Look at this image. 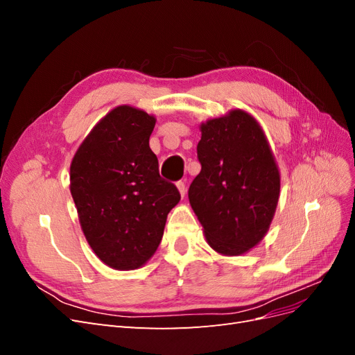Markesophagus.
<instances>
[{
	"mask_svg": "<svg viewBox=\"0 0 355 355\" xmlns=\"http://www.w3.org/2000/svg\"><path fill=\"white\" fill-rule=\"evenodd\" d=\"M176 187H178V189H179L180 197H185V191H187V188H185V180H179L178 184H176Z\"/></svg>",
	"mask_w": 355,
	"mask_h": 355,
	"instance_id": "34e87169",
	"label": "esophagus"
}]
</instances>
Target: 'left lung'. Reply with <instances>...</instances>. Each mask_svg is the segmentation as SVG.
Instances as JSON below:
<instances>
[{
  "mask_svg": "<svg viewBox=\"0 0 355 355\" xmlns=\"http://www.w3.org/2000/svg\"><path fill=\"white\" fill-rule=\"evenodd\" d=\"M201 171L189 204L214 252L240 256L259 244L280 198V170L256 118L231 110L200 124Z\"/></svg>",
  "mask_w": 355,
  "mask_h": 355,
  "instance_id": "8db88e82",
  "label": "left lung"
}]
</instances>
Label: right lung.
Masks as SVG:
<instances>
[{
  "label": "right lung",
  "instance_id": "right-lung-1",
  "mask_svg": "<svg viewBox=\"0 0 355 355\" xmlns=\"http://www.w3.org/2000/svg\"><path fill=\"white\" fill-rule=\"evenodd\" d=\"M155 116L130 105L106 114L75 153L69 189L85 240L112 270L130 271L151 259L167 214L180 200L158 173L149 148Z\"/></svg>",
  "mask_w": 355,
  "mask_h": 355
}]
</instances>
